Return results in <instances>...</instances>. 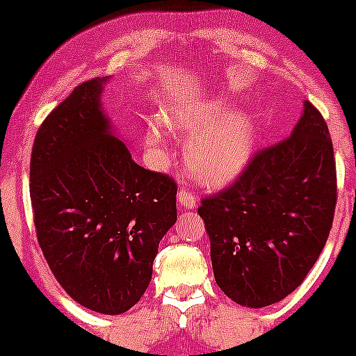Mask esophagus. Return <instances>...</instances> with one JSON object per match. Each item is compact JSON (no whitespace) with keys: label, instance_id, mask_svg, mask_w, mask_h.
Returning <instances> with one entry per match:
<instances>
[{"label":"esophagus","instance_id":"1","mask_svg":"<svg viewBox=\"0 0 356 356\" xmlns=\"http://www.w3.org/2000/svg\"><path fill=\"white\" fill-rule=\"evenodd\" d=\"M177 200H179V203H181V207H184V208H195L196 207V198L193 196V193L189 191V189H181L177 195Z\"/></svg>","mask_w":356,"mask_h":356}]
</instances>
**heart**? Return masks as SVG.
I'll list each match as a JSON object with an SVG mask.
<instances>
[{"instance_id": "obj_1", "label": "heart", "mask_w": 356, "mask_h": 356, "mask_svg": "<svg viewBox=\"0 0 356 356\" xmlns=\"http://www.w3.org/2000/svg\"><path fill=\"white\" fill-rule=\"evenodd\" d=\"M231 105L220 96L179 98L161 113L167 129L195 134L186 148L189 170L201 182L220 186L243 172L257 145L254 122L246 111H229ZM165 131L160 124L148 129V143L161 145Z\"/></svg>"}]
</instances>
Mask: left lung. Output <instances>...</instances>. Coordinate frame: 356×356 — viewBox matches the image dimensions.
<instances>
[{"instance_id":"1","label":"left lung","mask_w":356,"mask_h":356,"mask_svg":"<svg viewBox=\"0 0 356 356\" xmlns=\"http://www.w3.org/2000/svg\"><path fill=\"white\" fill-rule=\"evenodd\" d=\"M336 198L327 124L303 102L288 139L258 152L238 181L201 201L218 288L250 308L284 300L324 250Z\"/></svg>"}]
</instances>
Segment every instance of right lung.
<instances>
[{"mask_svg":"<svg viewBox=\"0 0 356 356\" xmlns=\"http://www.w3.org/2000/svg\"><path fill=\"white\" fill-rule=\"evenodd\" d=\"M108 77L70 92L39 127L31 155L35 234L53 275L79 305L105 315L148 288L165 232L177 220V186L143 168L102 106Z\"/></svg>","mask_w":356,"mask_h":356,"instance_id":"obj_1","label":"right lung"}]
</instances>
